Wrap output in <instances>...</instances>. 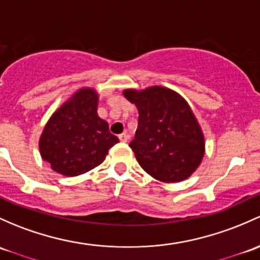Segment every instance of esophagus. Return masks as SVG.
<instances>
[{
	"instance_id": "obj_1",
	"label": "esophagus",
	"mask_w": 260,
	"mask_h": 260,
	"mask_svg": "<svg viewBox=\"0 0 260 260\" xmlns=\"http://www.w3.org/2000/svg\"><path fill=\"white\" fill-rule=\"evenodd\" d=\"M118 138H119V141H121V142H123V143H124V142H127V141H128V138H129V137H128L127 133H122V135H119V136H118Z\"/></svg>"
}]
</instances>
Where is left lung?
Returning <instances> with one entry per match:
<instances>
[{
  "instance_id": "8db88e82",
  "label": "left lung",
  "mask_w": 260,
  "mask_h": 260,
  "mask_svg": "<svg viewBox=\"0 0 260 260\" xmlns=\"http://www.w3.org/2000/svg\"><path fill=\"white\" fill-rule=\"evenodd\" d=\"M124 97L138 108V127L129 147L139 166L153 178L173 183L187 179L201 165L204 138L188 103L165 87Z\"/></svg>"
}]
</instances>
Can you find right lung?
<instances>
[{
    "label": "right lung",
    "mask_w": 260,
    "mask_h": 260,
    "mask_svg": "<svg viewBox=\"0 0 260 260\" xmlns=\"http://www.w3.org/2000/svg\"><path fill=\"white\" fill-rule=\"evenodd\" d=\"M97 103L93 89H81L46 124L41 155L57 173L75 177L91 171L119 142L109 132L108 123L98 117Z\"/></svg>",
    "instance_id": "obj_1"
}]
</instances>
